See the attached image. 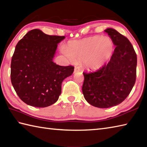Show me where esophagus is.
Returning <instances> with one entry per match:
<instances>
[{
	"mask_svg": "<svg viewBox=\"0 0 147 147\" xmlns=\"http://www.w3.org/2000/svg\"><path fill=\"white\" fill-rule=\"evenodd\" d=\"M80 71V68L78 66H75L74 67V73H76L78 71Z\"/></svg>",
	"mask_w": 147,
	"mask_h": 147,
	"instance_id": "esophagus-1",
	"label": "esophagus"
}]
</instances>
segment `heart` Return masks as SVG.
Returning <instances> with one entry per match:
<instances>
[{
	"instance_id": "heart-1",
	"label": "heart",
	"mask_w": 147,
	"mask_h": 147,
	"mask_svg": "<svg viewBox=\"0 0 147 147\" xmlns=\"http://www.w3.org/2000/svg\"><path fill=\"white\" fill-rule=\"evenodd\" d=\"M114 43L108 36L96 35L70 43L64 54L71 60L82 61L90 69H98L110 60Z\"/></svg>"
}]
</instances>
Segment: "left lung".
Returning a JSON list of instances; mask_svg holds the SVG:
<instances>
[{
  "label": "left lung",
  "instance_id": "left-lung-1",
  "mask_svg": "<svg viewBox=\"0 0 147 147\" xmlns=\"http://www.w3.org/2000/svg\"><path fill=\"white\" fill-rule=\"evenodd\" d=\"M105 32L116 46L110 61L97 71L83 73L84 97L98 108H109L123 102L136 77V54L129 40L114 29Z\"/></svg>",
  "mask_w": 147,
  "mask_h": 147
}]
</instances>
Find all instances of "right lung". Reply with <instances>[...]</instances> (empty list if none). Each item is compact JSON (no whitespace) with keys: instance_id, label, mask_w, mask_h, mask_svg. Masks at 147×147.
I'll return each instance as SVG.
<instances>
[{"instance_id":"right-lung-1","label":"right lung","mask_w":147,"mask_h":147,"mask_svg":"<svg viewBox=\"0 0 147 147\" xmlns=\"http://www.w3.org/2000/svg\"><path fill=\"white\" fill-rule=\"evenodd\" d=\"M64 38L35 29L17 43L11 59V80L17 95L26 104L46 107L57 101L62 82L74 68L53 62L57 44Z\"/></svg>"}]
</instances>
